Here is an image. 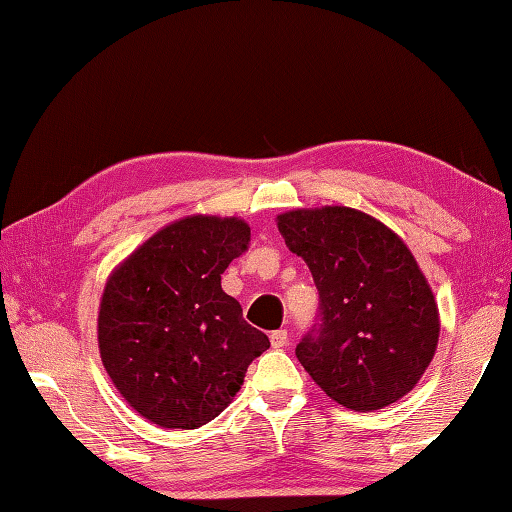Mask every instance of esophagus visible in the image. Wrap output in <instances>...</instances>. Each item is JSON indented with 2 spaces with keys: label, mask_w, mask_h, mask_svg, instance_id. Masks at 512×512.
Returning a JSON list of instances; mask_svg holds the SVG:
<instances>
[{
  "label": "esophagus",
  "mask_w": 512,
  "mask_h": 512,
  "mask_svg": "<svg viewBox=\"0 0 512 512\" xmlns=\"http://www.w3.org/2000/svg\"><path fill=\"white\" fill-rule=\"evenodd\" d=\"M271 345L275 349H282L288 345V331L286 329H280V331H273L271 333Z\"/></svg>",
  "instance_id": "34e87169"
}]
</instances>
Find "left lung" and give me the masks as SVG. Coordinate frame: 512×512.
<instances>
[{"instance_id":"obj_1","label":"left lung","mask_w":512,"mask_h":512,"mask_svg":"<svg viewBox=\"0 0 512 512\" xmlns=\"http://www.w3.org/2000/svg\"><path fill=\"white\" fill-rule=\"evenodd\" d=\"M291 253L320 291V324L295 349L324 394L353 412L412 392L439 345V306L405 241L347 206L277 215Z\"/></svg>"}]
</instances>
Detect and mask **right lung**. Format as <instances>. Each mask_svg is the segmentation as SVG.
<instances>
[{"label": "right lung", "instance_id": "obj_1", "mask_svg": "<svg viewBox=\"0 0 512 512\" xmlns=\"http://www.w3.org/2000/svg\"><path fill=\"white\" fill-rule=\"evenodd\" d=\"M248 239L244 219L190 215L154 232L111 271L98 309L100 358L125 403L150 423L206 425L271 347L221 288V273Z\"/></svg>", "mask_w": 512, "mask_h": 512}]
</instances>
